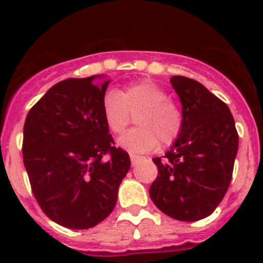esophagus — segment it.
I'll return each instance as SVG.
<instances>
[{"label":"esophagus","mask_w":263,"mask_h":263,"mask_svg":"<svg viewBox=\"0 0 263 263\" xmlns=\"http://www.w3.org/2000/svg\"><path fill=\"white\" fill-rule=\"evenodd\" d=\"M141 159V157H139V155H136V154H130V160H132V164H136L137 162H138V160Z\"/></svg>","instance_id":"esophagus-1"}]
</instances>
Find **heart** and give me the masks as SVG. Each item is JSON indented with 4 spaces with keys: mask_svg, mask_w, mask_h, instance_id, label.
<instances>
[{
    "mask_svg": "<svg viewBox=\"0 0 263 263\" xmlns=\"http://www.w3.org/2000/svg\"><path fill=\"white\" fill-rule=\"evenodd\" d=\"M136 117L138 127L129 130L117 143L132 153L152 152L158 145L170 146L183 127L182 110L170 101L168 93L152 80H142L124 90H108L103 99V117L111 133L120 134Z\"/></svg>",
    "mask_w": 263,
    "mask_h": 263,
    "instance_id": "obj_1",
    "label": "heart"
}]
</instances>
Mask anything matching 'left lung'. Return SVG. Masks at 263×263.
<instances>
[{"mask_svg":"<svg viewBox=\"0 0 263 263\" xmlns=\"http://www.w3.org/2000/svg\"><path fill=\"white\" fill-rule=\"evenodd\" d=\"M170 83L182 103V132L163 158H154L158 176L148 194L170 217L197 221L221 203L231 184L238 134L224 101L184 76Z\"/></svg>","mask_w":263,"mask_h":263,"instance_id":"8db88e82","label":"left lung"}]
</instances>
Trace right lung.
I'll return each mask as SVG.
<instances>
[{"mask_svg": "<svg viewBox=\"0 0 263 263\" xmlns=\"http://www.w3.org/2000/svg\"><path fill=\"white\" fill-rule=\"evenodd\" d=\"M104 76L67 79L30 109L23 126V163L32 194L52 221L88 229L111 213L130 168L115 147L103 117L109 81Z\"/></svg>", "mask_w": 263, "mask_h": 263, "instance_id": "obj_1", "label": "right lung"}]
</instances>
